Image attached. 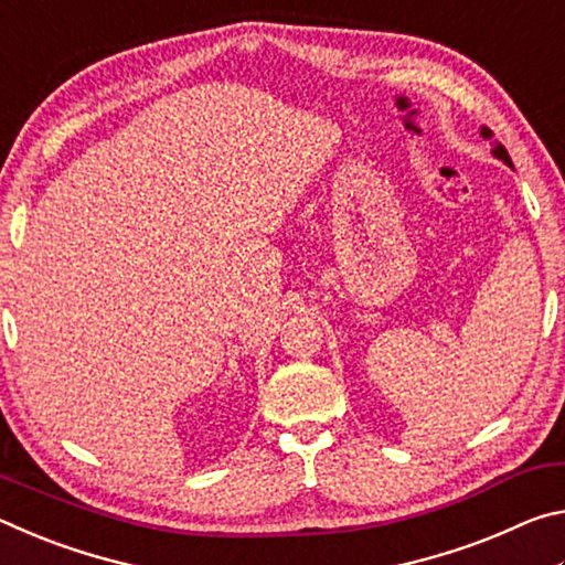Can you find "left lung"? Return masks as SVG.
<instances>
[{"label":"left lung","instance_id":"left-lung-1","mask_svg":"<svg viewBox=\"0 0 565 565\" xmlns=\"http://www.w3.org/2000/svg\"><path fill=\"white\" fill-rule=\"evenodd\" d=\"M481 137H483V141H489V145H491V154H493L495 159H501L503 164L513 167V161H511V157H509V151H505V147L501 145V141H495V139H493V131H491L489 127H481Z\"/></svg>","mask_w":565,"mask_h":565}]
</instances>
